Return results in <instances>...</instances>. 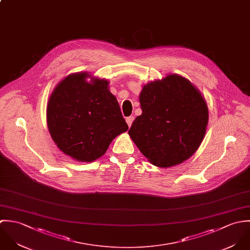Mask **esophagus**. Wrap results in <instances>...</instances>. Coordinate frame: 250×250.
Segmentation results:
<instances>
[{"mask_svg": "<svg viewBox=\"0 0 250 250\" xmlns=\"http://www.w3.org/2000/svg\"><path fill=\"white\" fill-rule=\"evenodd\" d=\"M133 120H134V117H133V116L127 117V118L125 119V121H126V123H127V125H128V126H129V127L131 126V125H132V122H133Z\"/></svg>", "mask_w": 250, "mask_h": 250, "instance_id": "1", "label": "esophagus"}]
</instances>
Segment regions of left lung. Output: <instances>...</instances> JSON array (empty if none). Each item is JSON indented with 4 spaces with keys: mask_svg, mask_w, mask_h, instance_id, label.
Wrapping results in <instances>:
<instances>
[{
    "mask_svg": "<svg viewBox=\"0 0 250 250\" xmlns=\"http://www.w3.org/2000/svg\"><path fill=\"white\" fill-rule=\"evenodd\" d=\"M139 100L142 114L128 133L144 156L164 168L189 158L203 141L208 120L199 91L188 79L172 74L144 86Z\"/></svg>",
    "mask_w": 250,
    "mask_h": 250,
    "instance_id": "1",
    "label": "left lung"
}]
</instances>
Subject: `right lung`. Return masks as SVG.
I'll return each mask as SVG.
<instances>
[{
    "instance_id": "right-lung-1",
    "label": "right lung",
    "mask_w": 250,
    "mask_h": 250,
    "mask_svg": "<svg viewBox=\"0 0 250 250\" xmlns=\"http://www.w3.org/2000/svg\"><path fill=\"white\" fill-rule=\"evenodd\" d=\"M88 77L86 72L70 74L58 84L47 105V125L60 150L78 161L92 162L128 125L108 81L88 83Z\"/></svg>"
}]
</instances>
